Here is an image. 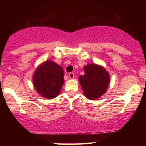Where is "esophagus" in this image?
<instances>
[{
	"label": "esophagus",
	"instance_id": "esophagus-1",
	"mask_svg": "<svg viewBox=\"0 0 146 146\" xmlns=\"http://www.w3.org/2000/svg\"><path fill=\"white\" fill-rule=\"evenodd\" d=\"M68 77H69L71 79H73V78H74V77H75V75H74V73H68Z\"/></svg>",
	"mask_w": 146,
	"mask_h": 146
}]
</instances>
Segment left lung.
Masks as SVG:
<instances>
[{
    "instance_id": "obj_1",
    "label": "left lung",
    "mask_w": 146,
    "mask_h": 146,
    "mask_svg": "<svg viewBox=\"0 0 146 146\" xmlns=\"http://www.w3.org/2000/svg\"><path fill=\"white\" fill-rule=\"evenodd\" d=\"M84 75L79 77V82L85 96L94 100L104 94L108 86L110 77L102 66L90 64L84 68Z\"/></svg>"
}]
</instances>
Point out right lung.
<instances>
[{
	"instance_id": "obj_1",
	"label": "right lung",
	"mask_w": 146,
	"mask_h": 146,
	"mask_svg": "<svg viewBox=\"0 0 146 146\" xmlns=\"http://www.w3.org/2000/svg\"><path fill=\"white\" fill-rule=\"evenodd\" d=\"M36 91L47 99L56 98L64 84V71L60 65L46 61L35 71L33 77Z\"/></svg>"
}]
</instances>
